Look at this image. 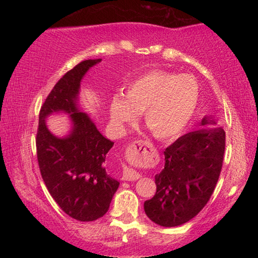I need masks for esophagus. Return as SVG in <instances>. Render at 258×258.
Listing matches in <instances>:
<instances>
[{
	"label": "esophagus",
	"mask_w": 258,
	"mask_h": 258,
	"mask_svg": "<svg viewBox=\"0 0 258 258\" xmlns=\"http://www.w3.org/2000/svg\"><path fill=\"white\" fill-rule=\"evenodd\" d=\"M152 151V143L148 140H134L131 142L127 149H126V159L128 160L131 164H142L148 163L150 159V154ZM124 181H137L140 178V174L134 171L131 167H125L123 171V176H121Z\"/></svg>",
	"instance_id": "obj_1"
}]
</instances>
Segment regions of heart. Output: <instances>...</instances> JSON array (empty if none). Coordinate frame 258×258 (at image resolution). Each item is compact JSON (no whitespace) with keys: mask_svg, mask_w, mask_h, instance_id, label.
<instances>
[{"mask_svg":"<svg viewBox=\"0 0 258 258\" xmlns=\"http://www.w3.org/2000/svg\"><path fill=\"white\" fill-rule=\"evenodd\" d=\"M200 87L192 75L152 71L134 80L126 89V99L115 95L110 103L113 126L121 130L145 112L152 135L169 139L180 134L198 106Z\"/></svg>","mask_w":258,"mask_h":258,"instance_id":"1","label":"heart"}]
</instances>
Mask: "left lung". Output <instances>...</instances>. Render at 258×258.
<instances>
[{
  "label": "left lung",
  "mask_w": 258,
  "mask_h": 258,
  "mask_svg": "<svg viewBox=\"0 0 258 258\" xmlns=\"http://www.w3.org/2000/svg\"><path fill=\"white\" fill-rule=\"evenodd\" d=\"M208 118L203 119L206 125ZM225 150L222 127L182 135L166 148L165 167L156 174V195L145 212L161 226H177L194 218L208 203L220 177Z\"/></svg>",
  "instance_id": "obj_1"
}]
</instances>
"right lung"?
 Returning a JSON list of instances; mask_svg holds the SVG:
<instances>
[{"instance_id": "right-lung-1", "label": "right lung", "mask_w": 258, "mask_h": 258, "mask_svg": "<svg viewBox=\"0 0 258 258\" xmlns=\"http://www.w3.org/2000/svg\"><path fill=\"white\" fill-rule=\"evenodd\" d=\"M100 60L82 61L60 78L41 107L36 133L38 167L47 190L67 215L82 222L102 217L119 185L104 163L113 142L76 108L82 78ZM60 110L71 113L74 123L66 139L55 138L45 125V117Z\"/></svg>"}]
</instances>
